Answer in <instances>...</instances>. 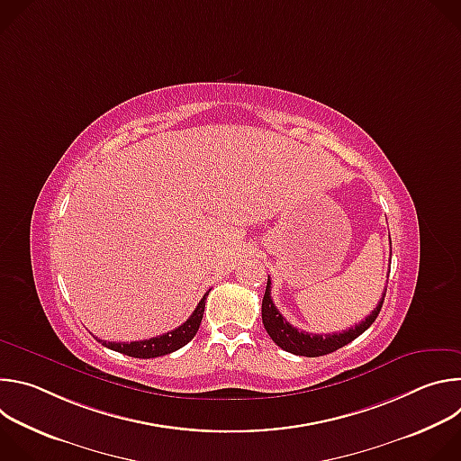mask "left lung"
Wrapping results in <instances>:
<instances>
[{
    "label": "left lung",
    "mask_w": 461,
    "mask_h": 461,
    "mask_svg": "<svg viewBox=\"0 0 461 461\" xmlns=\"http://www.w3.org/2000/svg\"><path fill=\"white\" fill-rule=\"evenodd\" d=\"M272 281L268 277L267 283V292L265 297H262V324H265L268 336L272 338V341L281 347L283 350L295 354V356H306V357H319V356H326L332 354L336 350H339L341 347L352 343L356 338H359L366 328L375 321L377 313L381 312L383 301H384V294L386 288L377 303V306L372 310V313L368 317H365L359 324L348 328L345 332L339 334H308V332H299L295 326H292L283 313L276 308L274 301H272Z\"/></svg>",
    "instance_id": "8db88e82"
}]
</instances>
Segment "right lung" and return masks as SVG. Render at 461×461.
Segmentation results:
<instances>
[{"label": "right lung", "mask_w": 461, "mask_h": 461, "mask_svg": "<svg viewBox=\"0 0 461 461\" xmlns=\"http://www.w3.org/2000/svg\"><path fill=\"white\" fill-rule=\"evenodd\" d=\"M208 294L210 292L204 294V297L201 299L199 304H196L194 312L189 315V319L185 322H182L178 328H175V330H171L164 336H157V338L144 339V341H131V343H114V341L107 343V341H104L102 345L114 350V352H120V354H125V356H131V357H140V359H149V357H158V356L171 354V352L182 348L184 345H187L194 338L196 330H199L203 315H204V306H206Z\"/></svg>", "instance_id": "add662e5"}]
</instances>
